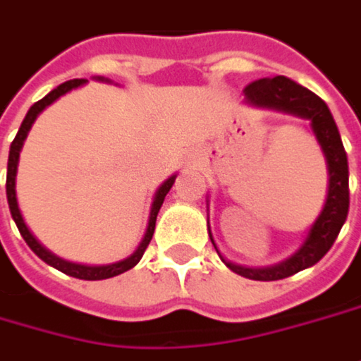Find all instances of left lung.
<instances>
[{
    "label": "left lung",
    "mask_w": 361,
    "mask_h": 361,
    "mask_svg": "<svg viewBox=\"0 0 361 361\" xmlns=\"http://www.w3.org/2000/svg\"><path fill=\"white\" fill-rule=\"evenodd\" d=\"M243 102L251 108L284 112L290 116L308 120L310 130H312V135H314L321 151H323L325 165H327L325 204H323L319 216L314 219V223L310 224L302 245L280 264L265 265V267H249V265L228 262L214 243L210 223L206 224L210 241L214 245L219 257L223 259V264L231 271H235L243 278H249V280L271 282V280H282L288 276H294V274L307 269L310 265H314L331 249V245L335 243L341 226L348 219V210H350V167H348V155H345V149H343L339 128L333 120V114L327 108V104L317 94H312L310 90L302 87L300 83L288 79L284 75H278L274 79L264 77V79L251 81L243 90ZM208 202L210 200H206V206H208Z\"/></svg>",
    "instance_id": "left-lung-1"
}]
</instances>
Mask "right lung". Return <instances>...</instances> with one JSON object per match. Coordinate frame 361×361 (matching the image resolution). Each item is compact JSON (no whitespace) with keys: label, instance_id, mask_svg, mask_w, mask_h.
I'll list each match as a JSON object with an SVG mask.
<instances>
[{"label":"right lung","instance_id":"right-lung-1","mask_svg":"<svg viewBox=\"0 0 361 361\" xmlns=\"http://www.w3.org/2000/svg\"><path fill=\"white\" fill-rule=\"evenodd\" d=\"M94 79H96V81H104V83H112V81H110V79H106V77H94ZM85 83H87V79H71V81H65V83H61L59 87H54L51 94H47L42 99H38L32 108L28 110V114H26V118H24V122H22V126H20V130H18V135H16V138H13V142H11V147H10L6 194H8V204H10L11 219H13L16 226H18L20 235L24 237V241L28 243V247L32 249L34 253H36L44 264L53 265L54 269H59V271H63V274H67V276L79 278V280H106V278H114V276H120V274H124V271L133 269V267L140 262V257H142V253H145L147 245L151 243V239H153V233H155V221H157L161 204H163V200H165L167 192L171 190V185H173V181H176V178H178V173H176V176H171V178H167V180L163 181L159 188H157V192H155V196H153V204H151L149 221H147V231H145V235H142V239H140V243H138L137 249H135L126 259H120V262H116V264H106V265L75 264V262H67V259H63V257L54 255L51 249H47L44 245L40 243V241L34 237L32 231L28 228V224H26L24 216H22L20 204H18V194H16V176H18L20 151H22L24 140H26L28 133H30V128H32L34 120L40 116V112H42L44 108H49V106H51L53 102H56L61 96L69 94L71 90H77V87H81V85H85Z\"/></svg>","mask_w":361,"mask_h":361}]
</instances>
